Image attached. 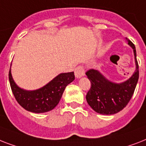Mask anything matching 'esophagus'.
Listing matches in <instances>:
<instances>
[{
  "mask_svg": "<svg viewBox=\"0 0 146 146\" xmlns=\"http://www.w3.org/2000/svg\"><path fill=\"white\" fill-rule=\"evenodd\" d=\"M85 71L84 69V68L81 66H78L76 68V69L74 71V75L76 78H80L81 77L84 76Z\"/></svg>",
  "mask_w": 146,
  "mask_h": 146,
  "instance_id": "1",
  "label": "esophagus"
}]
</instances>
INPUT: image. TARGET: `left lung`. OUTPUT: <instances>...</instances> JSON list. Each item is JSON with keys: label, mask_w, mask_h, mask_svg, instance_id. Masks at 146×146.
<instances>
[{"label": "left lung", "mask_w": 146, "mask_h": 146, "mask_svg": "<svg viewBox=\"0 0 146 146\" xmlns=\"http://www.w3.org/2000/svg\"><path fill=\"white\" fill-rule=\"evenodd\" d=\"M129 46L133 50L136 70L130 78L121 83L107 79L98 70L90 69L86 75L90 80L91 87L86 96L89 106L96 112L102 115H114L119 112L130 102L139 79V66L134 44L126 38Z\"/></svg>", "instance_id": "8db88e82"}]
</instances>
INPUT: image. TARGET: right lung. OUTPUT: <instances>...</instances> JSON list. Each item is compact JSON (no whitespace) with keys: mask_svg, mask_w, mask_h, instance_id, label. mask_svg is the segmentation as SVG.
I'll return each mask as SVG.
<instances>
[{"mask_svg":"<svg viewBox=\"0 0 146 146\" xmlns=\"http://www.w3.org/2000/svg\"><path fill=\"white\" fill-rule=\"evenodd\" d=\"M74 80V72L61 73L44 87L26 90L16 84L9 72L10 87L16 101L25 110L33 113H44L53 110L58 105L66 86Z\"/></svg>","mask_w":146,"mask_h":146,"instance_id":"add662e5","label":"right lung"}]
</instances>
